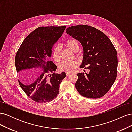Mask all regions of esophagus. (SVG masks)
I'll return each mask as SVG.
<instances>
[{"label": "esophagus", "instance_id": "1", "mask_svg": "<svg viewBox=\"0 0 132 132\" xmlns=\"http://www.w3.org/2000/svg\"><path fill=\"white\" fill-rule=\"evenodd\" d=\"M71 74L70 73H68V72H67L66 73V75L67 76H69V75H70Z\"/></svg>", "mask_w": 132, "mask_h": 132}]
</instances>
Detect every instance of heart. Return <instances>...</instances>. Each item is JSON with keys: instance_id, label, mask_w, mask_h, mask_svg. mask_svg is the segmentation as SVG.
Segmentation results:
<instances>
[{"instance_id": "1", "label": "heart", "mask_w": 132, "mask_h": 132, "mask_svg": "<svg viewBox=\"0 0 132 132\" xmlns=\"http://www.w3.org/2000/svg\"><path fill=\"white\" fill-rule=\"evenodd\" d=\"M65 45L74 52H77L79 50V43L74 39H67L65 42ZM53 58L56 62H59L61 61V47L59 46H57L55 47L53 53ZM78 63L77 61H64L60 63L59 68L61 71L69 73L73 70L78 66Z\"/></svg>"}]
</instances>
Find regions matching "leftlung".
I'll return each mask as SVG.
<instances>
[{
  "mask_svg": "<svg viewBox=\"0 0 132 132\" xmlns=\"http://www.w3.org/2000/svg\"><path fill=\"white\" fill-rule=\"evenodd\" d=\"M66 32L83 47L84 56L80 67L90 69L89 74H77L76 89L84 97H102L109 91L117 77L116 50L110 38L94 27L73 26L68 28Z\"/></svg>",
  "mask_w": 132,
  "mask_h": 132,
  "instance_id": "8db88e82",
  "label": "left lung"
}]
</instances>
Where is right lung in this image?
Wrapping results in <instances>:
<instances>
[{"label": "right lung", "mask_w": 132, "mask_h": 132, "mask_svg": "<svg viewBox=\"0 0 132 132\" xmlns=\"http://www.w3.org/2000/svg\"><path fill=\"white\" fill-rule=\"evenodd\" d=\"M66 26L39 27L25 38L15 56V63L19 73V85L31 99L38 103L51 101L59 94V85L66 77L64 72L55 73L57 66L44 59L51 57L52 48L61 37ZM42 67L43 73L30 85L23 84L26 78V71L33 67Z\"/></svg>", "instance_id": "obj_1"}]
</instances>
